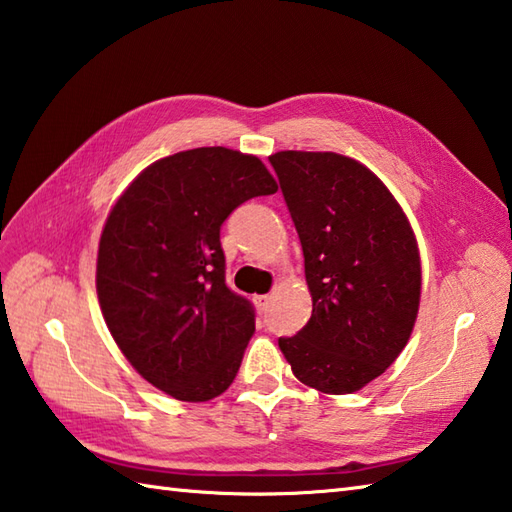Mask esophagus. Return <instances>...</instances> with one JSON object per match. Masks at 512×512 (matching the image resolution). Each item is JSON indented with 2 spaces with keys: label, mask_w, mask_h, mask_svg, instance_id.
Instances as JSON below:
<instances>
[{
  "label": "esophagus",
  "mask_w": 512,
  "mask_h": 512,
  "mask_svg": "<svg viewBox=\"0 0 512 512\" xmlns=\"http://www.w3.org/2000/svg\"><path fill=\"white\" fill-rule=\"evenodd\" d=\"M269 300H271V296H269V294H265V296H256V298H254V302H256L258 311H267V307H269Z\"/></svg>",
  "instance_id": "1"
}]
</instances>
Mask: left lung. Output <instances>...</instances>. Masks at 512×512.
Segmentation results:
<instances>
[{
    "label": "left lung",
    "mask_w": 512,
    "mask_h": 512,
    "mask_svg": "<svg viewBox=\"0 0 512 512\" xmlns=\"http://www.w3.org/2000/svg\"><path fill=\"white\" fill-rule=\"evenodd\" d=\"M269 163L296 225L314 302L307 325L278 347L307 387L360 391L400 356L420 309L411 223L387 185L349 156L285 150Z\"/></svg>",
    "instance_id": "left-lung-1"
}]
</instances>
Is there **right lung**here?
<instances>
[{
    "mask_svg": "<svg viewBox=\"0 0 512 512\" xmlns=\"http://www.w3.org/2000/svg\"><path fill=\"white\" fill-rule=\"evenodd\" d=\"M278 185L258 156L176 152L148 165L103 225L97 296L114 342L152 387L207 402L234 382L254 307L225 283L221 225Z\"/></svg>",
    "mask_w": 512,
    "mask_h": 512,
    "instance_id": "1",
    "label": "right lung"
}]
</instances>
